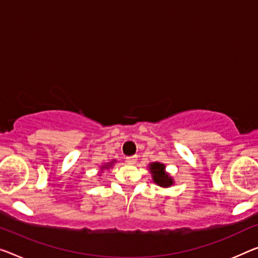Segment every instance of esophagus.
Returning a JSON list of instances; mask_svg holds the SVG:
<instances>
[{
    "instance_id": "esophagus-1",
    "label": "esophagus",
    "mask_w": 258,
    "mask_h": 258,
    "mask_svg": "<svg viewBox=\"0 0 258 258\" xmlns=\"http://www.w3.org/2000/svg\"><path fill=\"white\" fill-rule=\"evenodd\" d=\"M125 161H126V164H129V165H135L137 161V157L136 156L128 157V158H125Z\"/></svg>"
}]
</instances>
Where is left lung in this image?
<instances>
[{
	"label": "left lung",
	"instance_id": "8db88e82",
	"mask_svg": "<svg viewBox=\"0 0 258 258\" xmlns=\"http://www.w3.org/2000/svg\"><path fill=\"white\" fill-rule=\"evenodd\" d=\"M149 172L151 173L152 180L161 188H169L174 185V179L166 172V166L161 162H151L149 164Z\"/></svg>",
	"mask_w": 258,
	"mask_h": 258
}]
</instances>
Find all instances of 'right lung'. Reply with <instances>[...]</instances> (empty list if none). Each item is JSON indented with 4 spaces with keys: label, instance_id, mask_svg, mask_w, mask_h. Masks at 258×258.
Returning a JSON list of instances; mask_svg holds the SVG:
<instances>
[{
    "label": "right lung",
    "instance_id": "1",
    "mask_svg": "<svg viewBox=\"0 0 258 258\" xmlns=\"http://www.w3.org/2000/svg\"><path fill=\"white\" fill-rule=\"evenodd\" d=\"M116 160H112V161H109V162H106V164H104L102 166H100V170H99V173H102V170H105V169H109V168H112L113 167V164L114 162H115Z\"/></svg>",
    "mask_w": 258,
    "mask_h": 258
}]
</instances>
